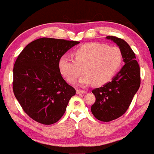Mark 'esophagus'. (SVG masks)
Listing matches in <instances>:
<instances>
[{
  "label": "esophagus",
  "mask_w": 154,
  "mask_h": 154,
  "mask_svg": "<svg viewBox=\"0 0 154 154\" xmlns=\"http://www.w3.org/2000/svg\"><path fill=\"white\" fill-rule=\"evenodd\" d=\"M87 93L85 91H82V90H77V94H85V93Z\"/></svg>",
  "instance_id": "1"
}]
</instances>
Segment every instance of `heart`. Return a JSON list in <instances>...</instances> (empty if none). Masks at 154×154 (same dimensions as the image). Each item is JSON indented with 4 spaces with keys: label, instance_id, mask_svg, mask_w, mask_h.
I'll list each match as a JSON object with an SVG mask.
<instances>
[{
    "label": "heart",
    "instance_id": "obj_1",
    "mask_svg": "<svg viewBox=\"0 0 154 154\" xmlns=\"http://www.w3.org/2000/svg\"><path fill=\"white\" fill-rule=\"evenodd\" d=\"M123 60L122 51L116 46L105 44L88 43L74 52V59L63 55L59 59V69L66 80L74 83L82 74L79 85H103L113 78Z\"/></svg>",
    "mask_w": 154,
    "mask_h": 154
}]
</instances>
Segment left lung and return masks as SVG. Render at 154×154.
I'll list each match as a JSON object with an SVG mask.
<instances>
[{
    "label": "left lung",
    "instance_id": "8db88e82",
    "mask_svg": "<svg viewBox=\"0 0 154 154\" xmlns=\"http://www.w3.org/2000/svg\"><path fill=\"white\" fill-rule=\"evenodd\" d=\"M122 51L125 65L111 82L93 90L95 102L91 111L97 119L110 122L122 116L140 85V71L135 55L127 42L114 36L106 37Z\"/></svg>",
    "mask_w": 154,
    "mask_h": 154
}]
</instances>
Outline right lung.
<instances>
[{
  "label": "right lung",
  "instance_id": "add662e5",
  "mask_svg": "<svg viewBox=\"0 0 154 154\" xmlns=\"http://www.w3.org/2000/svg\"><path fill=\"white\" fill-rule=\"evenodd\" d=\"M78 41L42 38L28 44L14 66L13 91L29 117L52 125L62 117L75 88L63 79L59 59Z\"/></svg>",
  "mask_w": 154,
  "mask_h": 154
}]
</instances>
